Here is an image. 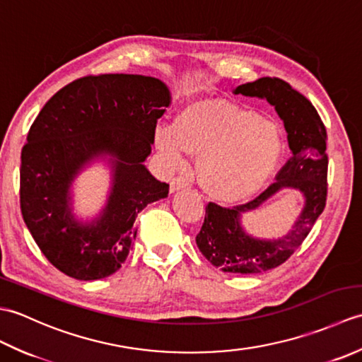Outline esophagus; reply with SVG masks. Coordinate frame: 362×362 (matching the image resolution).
Masks as SVG:
<instances>
[{
	"label": "esophagus",
	"instance_id": "34e87169",
	"mask_svg": "<svg viewBox=\"0 0 362 362\" xmlns=\"http://www.w3.org/2000/svg\"><path fill=\"white\" fill-rule=\"evenodd\" d=\"M187 180L183 179V177H175V179H173L171 182V193H174V191H179L182 188H187Z\"/></svg>",
	"mask_w": 362,
	"mask_h": 362
}]
</instances>
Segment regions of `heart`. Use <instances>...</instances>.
Returning a JSON list of instances; mask_svg holds the SVG:
<instances>
[{"instance_id": "heart-1", "label": "heart", "mask_w": 362, "mask_h": 362, "mask_svg": "<svg viewBox=\"0 0 362 362\" xmlns=\"http://www.w3.org/2000/svg\"><path fill=\"white\" fill-rule=\"evenodd\" d=\"M156 148L168 168L185 166V152L199 157L197 180L210 197L233 204L249 199L272 179L283 152L274 121L221 99L189 103L171 127H158Z\"/></svg>"}]
</instances>
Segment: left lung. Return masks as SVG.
<instances>
[{"label":"left lung","instance_id":"left-lung-1","mask_svg":"<svg viewBox=\"0 0 362 362\" xmlns=\"http://www.w3.org/2000/svg\"><path fill=\"white\" fill-rule=\"evenodd\" d=\"M235 95L257 96L275 107L288 134L291 157L263 193L247 204L226 209L210 202L196 244L213 266L232 274H259L283 264L317 221L327 202V129L317 110L302 93L279 78H261L236 87ZM283 187L298 189L305 205L288 235L258 240L240 227L244 212L256 209Z\"/></svg>","mask_w":362,"mask_h":362}]
</instances>
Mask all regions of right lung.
<instances>
[{
  "mask_svg": "<svg viewBox=\"0 0 362 362\" xmlns=\"http://www.w3.org/2000/svg\"><path fill=\"white\" fill-rule=\"evenodd\" d=\"M169 104L160 79L98 74L60 88L37 115L21 149L20 209L38 249L60 272L99 280L126 261L138 213L169 193L143 165ZM105 155L112 157L111 196L100 218L82 225L71 213V182Z\"/></svg>",
  "mask_w": 362,
  "mask_h": 362,
  "instance_id": "1",
  "label": "right lung"
}]
</instances>
